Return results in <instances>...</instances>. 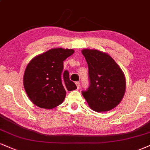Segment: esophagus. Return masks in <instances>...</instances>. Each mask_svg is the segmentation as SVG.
<instances>
[{
	"instance_id": "1",
	"label": "esophagus",
	"mask_w": 150,
	"mask_h": 150,
	"mask_svg": "<svg viewBox=\"0 0 150 150\" xmlns=\"http://www.w3.org/2000/svg\"><path fill=\"white\" fill-rule=\"evenodd\" d=\"M75 84H76V86H77V89H79V88H80V82H75Z\"/></svg>"
}]
</instances>
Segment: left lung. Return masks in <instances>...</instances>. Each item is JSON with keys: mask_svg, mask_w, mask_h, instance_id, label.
I'll list each match as a JSON object with an SVG mask.
<instances>
[{"mask_svg": "<svg viewBox=\"0 0 150 150\" xmlns=\"http://www.w3.org/2000/svg\"><path fill=\"white\" fill-rule=\"evenodd\" d=\"M89 68L90 86L82 93L93 110L110 111L120 104L126 91L125 75L108 54L98 50L84 49Z\"/></svg>", "mask_w": 150, "mask_h": 150, "instance_id": "1", "label": "left lung"}]
</instances>
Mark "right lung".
<instances>
[{
    "label": "right lung",
    "mask_w": 150,
    "mask_h": 150,
    "mask_svg": "<svg viewBox=\"0 0 150 150\" xmlns=\"http://www.w3.org/2000/svg\"><path fill=\"white\" fill-rule=\"evenodd\" d=\"M74 53L73 49L53 48L32 59L25 70L23 86L31 102L38 107L52 109L61 104L66 91L77 89L64 69V61Z\"/></svg>",
    "instance_id": "obj_1"
}]
</instances>
